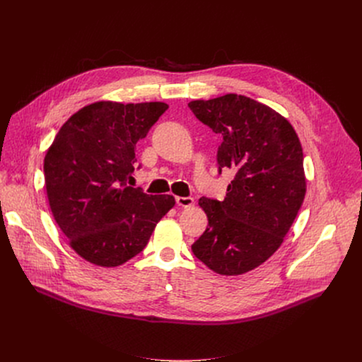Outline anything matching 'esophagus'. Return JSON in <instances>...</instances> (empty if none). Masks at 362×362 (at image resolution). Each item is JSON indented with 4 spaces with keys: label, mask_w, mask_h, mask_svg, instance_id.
I'll return each mask as SVG.
<instances>
[{
    "label": "esophagus",
    "mask_w": 362,
    "mask_h": 362,
    "mask_svg": "<svg viewBox=\"0 0 362 362\" xmlns=\"http://www.w3.org/2000/svg\"><path fill=\"white\" fill-rule=\"evenodd\" d=\"M176 203L179 206H182V208H190V206H193V199L192 197H182V196H177L176 197Z\"/></svg>",
    "instance_id": "obj_1"
}]
</instances>
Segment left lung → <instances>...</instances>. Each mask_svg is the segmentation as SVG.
Returning a JSON list of instances; mask_svg holds the SVG:
<instances>
[{"instance_id": "left-lung-1", "label": "left lung", "mask_w": 362, "mask_h": 362, "mask_svg": "<svg viewBox=\"0 0 362 362\" xmlns=\"http://www.w3.org/2000/svg\"><path fill=\"white\" fill-rule=\"evenodd\" d=\"M193 115L222 136V168L235 170L226 197H200L208 228L192 245L216 274H246L278 250L306 192L303 153L291 123L271 107L240 94L189 103Z\"/></svg>"}]
</instances>
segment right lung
Returning <instances> with one entry per match:
<instances>
[{
    "instance_id": "right-lung-1",
    "label": "right lung",
    "mask_w": 362,
    "mask_h": 362,
    "mask_svg": "<svg viewBox=\"0 0 362 362\" xmlns=\"http://www.w3.org/2000/svg\"><path fill=\"white\" fill-rule=\"evenodd\" d=\"M166 103L97 101L74 113L44 159L51 212L70 246L90 264L113 268L140 253L173 208L170 194L132 187L136 144Z\"/></svg>"
}]
</instances>
